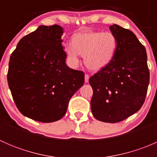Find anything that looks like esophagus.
Returning <instances> with one entry per match:
<instances>
[{"label": "esophagus", "mask_w": 157, "mask_h": 157, "mask_svg": "<svg viewBox=\"0 0 157 157\" xmlns=\"http://www.w3.org/2000/svg\"><path fill=\"white\" fill-rule=\"evenodd\" d=\"M89 79H90V77L88 74H85V83H88Z\"/></svg>", "instance_id": "34e87169"}]
</instances>
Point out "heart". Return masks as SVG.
Instances as JSON below:
<instances>
[{
    "label": "heart",
    "mask_w": 157,
    "mask_h": 157,
    "mask_svg": "<svg viewBox=\"0 0 157 157\" xmlns=\"http://www.w3.org/2000/svg\"><path fill=\"white\" fill-rule=\"evenodd\" d=\"M117 48L118 39L112 32L83 31L73 36L71 45H66L64 51L72 67L78 65L81 55L89 70L99 71L112 62Z\"/></svg>",
    "instance_id": "obj_1"
}]
</instances>
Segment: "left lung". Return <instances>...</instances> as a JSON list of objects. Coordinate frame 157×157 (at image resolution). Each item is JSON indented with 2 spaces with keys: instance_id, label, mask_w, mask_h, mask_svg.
Returning <instances> with one entry per match:
<instances>
[{
  "instance_id": "1",
  "label": "left lung",
  "mask_w": 157,
  "mask_h": 157,
  "mask_svg": "<svg viewBox=\"0 0 157 157\" xmlns=\"http://www.w3.org/2000/svg\"><path fill=\"white\" fill-rule=\"evenodd\" d=\"M109 29L118 39L112 62L89 80L93 90L91 110L100 121L116 123L140 110L150 82L145 47L129 29L117 24Z\"/></svg>"
}]
</instances>
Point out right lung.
<instances>
[{"label":"right lung","mask_w":157,"mask_h":157,"mask_svg":"<svg viewBox=\"0 0 157 157\" xmlns=\"http://www.w3.org/2000/svg\"><path fill=\"white\" fill-rule=\"evenodd\" d=\"M58 25L40 26L20 39L11 54L7 82L17 109L40 122L62 118L84 74L66 64Z\"/></svg>","instance_id":"1"}]
</instances>
